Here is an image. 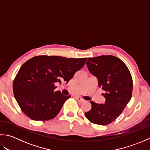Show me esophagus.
I'll return each instance as SVG.
<instances>
[{"label": "esophagus", "instance_id": "34e87169", "mask_svg": "<svg viewBox=\"0 0 150 150\" xmlns=\"http://www.w3.org/2000/svg\"><path fill=\"white\" fill-rule=\"evenodd\" d=\"M76 98H77V100L79 102H80V103H82V102H84V101L85 100L83 99V98H82V97H76Z\"/></svg>", "mask_w": 150, "mask_h": 150}]
</instances>
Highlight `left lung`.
<instances>
[{"instance_id": "8db88e82", "label": "left lung", "mask_w": 150, "mask_h": 150, "mask_svg": "<svg viewBox=\"0 0 150 150\" xmlns=\"http://www.w3.org/2000/svg\"><path fill=\"white\" fill-rule=\"evenodd\" d=\"M86 65L98 79V85L105 93L104 104L90 101L91 109L84 113L93 124L108 125L122 113L131 100L133 79L129 69L120 59L113 55L88 58Z\"/></svg>"}]
</instances>
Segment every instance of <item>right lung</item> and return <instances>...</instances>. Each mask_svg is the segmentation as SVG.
<instances>
[{"instance_id":"obj_1","label":"right lung","mask_w":150,"mask_h":150,"mask_svg":"<svg viewBox=\"0 0 150 150\" xmlns=\"http://www.w3.org/2000/svg\"><path fill=\"white\" fill-rule=\"evenodd\" d=\"M86 59L39 55L24 63L13 82L15 98L24 113L34 120L55 118L71 97L55 91V83L62 81L68 83Z\"/></svg>"}]
</instances>
